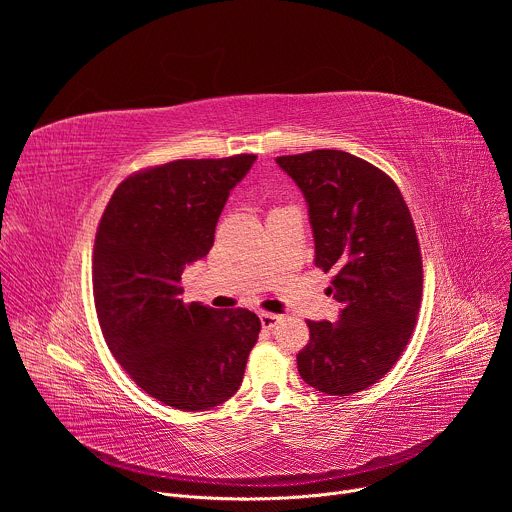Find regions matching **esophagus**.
<instances>
[{
	"label": "esophagus",
	"mask_w": 512,
	"mask_h": 512,
	"mask_svg": "<svg viewBox=\"0 0 512 512\" xmlns=\"http://www.w3.org/2000/svg\"><path fill=\"white\" fill-rule=\"evenodd\" d=\"M259 320H261V326H263V328L271 330V328L281 320V316L271 314V312H261V314H259Z\"/></svg>",
	"instance_id": "1"
}]
</instances>
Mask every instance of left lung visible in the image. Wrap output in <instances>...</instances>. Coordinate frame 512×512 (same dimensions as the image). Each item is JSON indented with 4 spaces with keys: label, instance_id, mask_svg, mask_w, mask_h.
Returning a JSON list of instances; mask_svg holds the SVG:
<instances>
[{
    "label": "left lung",
    "instance_id": "left-lung-1",
    "mask_svg": "<svg viewBox=\"0 0 512 512\" xmlns=\"http://www.w3.org/2000/svg\"><path fill=\"white\" fill-rule=\"evenodd\" d=\"M302 190L316 267L332 271L336 322H308L300 377L346 397L383 379L405 350L421 306L423 269L411 212L397 184L340 150L275 158Z\"/></svg>",
    "mask_w": 512,
    "mask_h": 512
}]
</instances>
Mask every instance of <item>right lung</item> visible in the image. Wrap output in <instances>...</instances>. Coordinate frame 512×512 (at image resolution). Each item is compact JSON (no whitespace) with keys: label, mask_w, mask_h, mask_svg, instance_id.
Segmentation results:
<instances>
[{"label":"right lung","mask_w":512,"mask_h":512,"mask_svg":"<svg viewBox=\"0 0 512 512\" xmlns=\"http://www.w3.org/2000/svg\"><path fill=\"white\" fill-rule=\"evenodd\" d=\"M257 156L176 160L113 192L95 237L93 294L105 342L154 399L204 411L233 397L261 330L245 310L184 304L186 265L208 255L231 190Z\"/></svg>","instance_id":"add662e5"}]
</instances>
